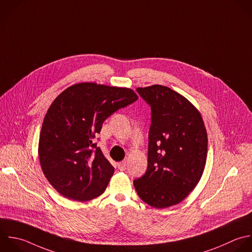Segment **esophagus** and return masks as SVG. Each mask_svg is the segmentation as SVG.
Wrapping results in <instances>:
<instances>
[{
	"label": "esophagus",
	"mask_w": 252,
	"mask_h": 252,
	"mask_svg": "<svg viewBox=\"0 0 252 252\" xmlns=\"http://www.w3.org/2000/svg\"><path fill=\"white\" fill-rule=\"evenodd\" d=\"M117 166H118V168H119L120 170H125V168H126V161L123 160V161L119 162V163L117 164Z\"/></svg>",
	"instance_id": "34e87169"
}]
</instances>
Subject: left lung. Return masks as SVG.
I'll list each match as a JSON object with an SVG mask.
<instances>
[{"label":"left lung","instance_id":"1","mask_svg":"<svg viewBox=\"0 0 252 252\" xmlns=\"http://www.w3.org/2000/svg\"><path fill=\"white\" fill-rule=\"evenodd\" d=\"M151 105L148 168L134 180L139 197L163 209L180 203L200 181L207 158L208 136L199 110L171 89L138 88Z\"/></svg>","mask_w":252,"mask_h":252}]
</instances>
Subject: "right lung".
Returning <instances> with one entry per match:
<instances>
[{
	"label": "right lung",
	"instance_id": "1",
	"mask_svg": "<svg viewBox=\"0 0 252 252\" xmlns=\"http://www.w3.org/2000/svg\"><path fill=\"white\" fill-rule=\"evenodd\" d=\"M138 99L128 88L75 84L61 93L44 117L38 144L42 171L64 197L86 202L106 189L114 167L93 139L104 120Z\"/></svg>",
	"mask_w": 252,
	"mask_h": 252
}]
</instances>
